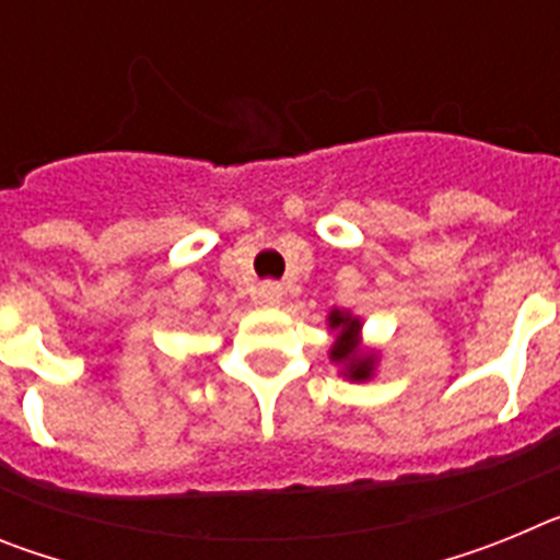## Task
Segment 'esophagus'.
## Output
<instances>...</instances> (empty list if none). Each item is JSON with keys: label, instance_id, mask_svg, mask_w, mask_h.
<instances>
[{"label": "esophagus", "instance_id": "obj_1", "mask_svg": "<svg viewBox=\"0 0 560 560\" xmlns=\"http://www.w3.org/2000/svg\"><path fill=\"white\" fill-rule=\"evenodd\" d=\"M257 296H260V303L264 305H280L283 303V285L280 283H260V289H257Z\"/></svg>", "mask_w": 560, "mask_h": 560}]
</instances>
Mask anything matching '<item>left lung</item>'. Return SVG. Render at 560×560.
<instances>
[{
	"instance_id": "8db88e82",
	"label": "left lung",
	"mask_w": 560,
	"mask_h": 560,
	"mask_svg": "<svg viewBox=\"0 0 560 560\" xmlns=\"http://www.w3.org/2000/svg\"><path fill=\"white\" fill-rule=\"evenodd\" d=\"M361 328H364V323L353 311L334 308L328 314V330L334 336L328 359L330 364L339 368V375H345L348 381H370L378 368V350L364 345Z\"/></svg>"
}]
</instances>
